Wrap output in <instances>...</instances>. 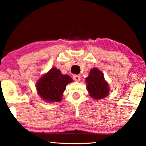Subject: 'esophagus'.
<instances>
[{
    "label": "esophagus",
    "mask_w": 146,
    "mask_h": 146,
    "mask_svg": "<svg viewBox=\"0 0 146 146\" xmlns=\"http://www.w3.org/2000/svg\"><path fill=\"white\" fill-rule=\"evenodd\" d=\"M73 79H74V80H75V81L78 82V81H80V76H79V75H74Z\"/></svg>",
    "instance_id": "obj_1"
}]
</instances>
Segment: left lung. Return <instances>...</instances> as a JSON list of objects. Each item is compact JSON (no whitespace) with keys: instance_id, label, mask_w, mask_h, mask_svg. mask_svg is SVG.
Wrapping results in <instances>:
<instances>
[{"instance_id":"1","label":"left lung","mask_w":146,"mask_h":146,"mask_svg":"<svg viewBox=\"0 0 146 146\" xmlns=\"http://www.w3.org/2000/svg\"><path fill=\"white\" fill-rule=\"evenodd\" d=\"M86 82L89 95L95 100H101L109 94V84L105 80L104 74L98 68L91 70Z\"/></svg>"}]
</instances>
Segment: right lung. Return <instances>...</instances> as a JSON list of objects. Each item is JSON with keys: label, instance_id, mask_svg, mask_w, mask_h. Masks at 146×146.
<instances>
[{"label": "right lung", "instance_id": "1", "mask_svg": "<svg viewBox=\"0 0 146 146\" xmlns=\"http://www.w3.org/2000/svg\"><path fill=\"white\" fill-rule=\"evenodd\" d=\"M68 74H62L56 68H52L47 73L40 77L36 84L38 94L46 102H59L66 85L72 82Z\"/></svg>", "mask_w": 146, "mask_h": 146}]
</instances>
